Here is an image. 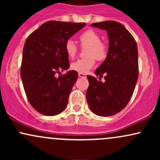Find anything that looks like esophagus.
Here are the masks:
<instances>
[{
    "label": "esophagus",
    "mask_w": 160,
    "mask_h": 160,
    "mask_svg": "<svg viewBox=\"0 0 160 160\" xmlns=\"http://www.w3.org/2000/svg\"><path fill=\"white\" fill-rule=\"evenodd\" d=\"M78 76L80 77V78H86V74H82V73H79V74H78Z\"/></svg>",
    "instance_id": "esophagus-1"
}]
</instances>
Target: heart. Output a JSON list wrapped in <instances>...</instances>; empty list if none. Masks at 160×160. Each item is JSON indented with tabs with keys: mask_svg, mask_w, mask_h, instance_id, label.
<instances>
[{
	"mask_svg": "<svg viewBox=\"0 0 160 160\" xmlns=\"http://www.w3.org/2000/svg\"><path fill=\"white\" fill-rule=\"evenodd\" d=\"M82 47H88L86 51L87 58L77 60L71 64V69L85 74L94 67L95 59L98 62L104 61L108 55V47L101 41V37L95 31L86 30L78 38ZM65 52L69 58H73L78 53V47L71 40H68L65 45Z\"/></svg>",
	"mask_w": 160,
	"mask_h": 160,
	"instance_id": "obj_1",
	"label": "heart"
}]
</instances>
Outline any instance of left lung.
Masks as SVG:
<instances>
[{
	"label": "left lung",
	"instance_id": "left-lung-1",
	"mask_svg": "<svg viewBox=\"0 0 160 160\" xmlns=\"http://www.w3.org/2000/svg\"><path fill=\"white\" fill-rule=\"evenodd\" d=\"M91 26L107 31L109 47L103 63L95 70L96 76L105 75L102 82L87 75L89 85L86 100L90 110L101 117H109L127 105L138 78L136 41L122 24L115 21L92 23Z\"/></svg>",
	"mask_w": 160,
	"mask_h": 160
}]
</instances>
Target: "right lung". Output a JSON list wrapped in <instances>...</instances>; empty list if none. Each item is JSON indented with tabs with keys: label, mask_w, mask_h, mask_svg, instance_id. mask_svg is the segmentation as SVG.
<instances>
[{
	"label": "right lung",
	"mask_w": 160,
	"mask_h": 160,
	"mask_svg": "<svg viewBox=\"0 0 160 160\" xmlns=\"http://www.w3.org/2000/svg\"><path fill=\"white\" fill-rule=\"evenodd\" d=\"M86 23L46 22L28 37L22 52L21 78L29 103L47 116L60 113L67 107L76 71L56 77L69 68L65 45Z\"/></svg>",
	"instance_id": "obj_1"
}]
</instances>
